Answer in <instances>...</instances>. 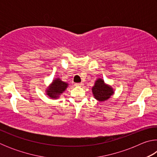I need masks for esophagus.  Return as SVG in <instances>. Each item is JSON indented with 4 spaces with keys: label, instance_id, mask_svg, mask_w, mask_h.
<instances>
[{
    "label": "esophagus",
    "instance_id": "obj_1",
    "mask_svg": "<svg viewBox=\"0 0 157 157\" xmlns=\"http://www.w3.org/2000/svg\"><path fill=\"white\" fill-rule=\"evenodd\" d=\"M82 85H83V83H75V86H82Z\"/></svg>",
    "mask_w": 157,
    "mask_h": 157
}]
</instances>
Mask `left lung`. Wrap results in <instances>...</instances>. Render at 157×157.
Listing matches in <instances>:
<instances>
[{
    "instance_id": "8db88e82",
    "label": "left lung",
    "mask_w": 157,
    "mask_h": 157,
    "mask_svg": "<svg viewBox=\"0 0 157 157\" xmlns=\"http://www.w3.org/2000/svg\"><path fill=\"white\" fill-rule=\"evenodd\" d=\"M92 92L95 99L102 102L108 100L113 94V89L109 85L105 83L102 79H98L92 88Z\"/></svg>"
}]
</instances>
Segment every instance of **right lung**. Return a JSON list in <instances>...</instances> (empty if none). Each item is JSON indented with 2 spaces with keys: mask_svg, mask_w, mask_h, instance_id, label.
I'll use <instances>...</instances> for the list:
<instances>
[{
  "mask_svg": "<svg viewBox=\"0 0 157 157\" xmlns=\"http://www.w3.org/2000/svg\"><path fill=\"white\" fill-rule=\"evenodd\" d=\"M68 86V83L62 81L60 78H57L52 81V84L48 87L46 92L50 98L57 99L63 91H65Z\"/></svg>",
  "mask_w": 157,
  "mask_h": 157,
  "instance_id": "right-lung-1",
  "label": "right lung"
}]
</instances>
